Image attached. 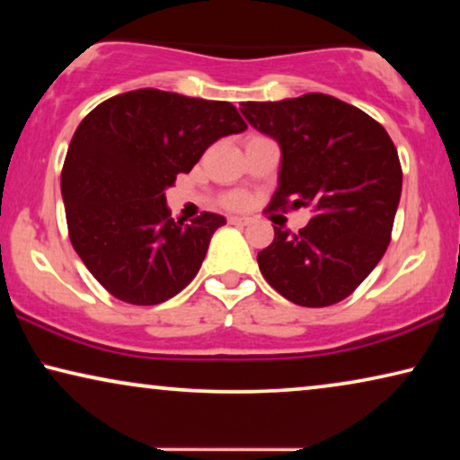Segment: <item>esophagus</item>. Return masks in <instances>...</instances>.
<instances>
[{
    "instance_id": "1",
    "label": "esophagus",
    "mask_w": 460,
    "mask_h": 460,
    "mask_svg": "<svg viewBox=\"0 0 460 460\" xmlns=\"http://www.w3.org/2000/svg\"><path fill=\"white\" fill-rule=\"evenodd\" d=\"M228 222H230L232 226H247V224H251V217H241V216H232V217H228Z\"/></svg>"
}]
</instances>
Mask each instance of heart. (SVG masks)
Returning <instances> with one entry per match:
<instances>
[{
    "label": "heart",
    "mask_w": 460,
    "mask_h": 460,
    "mask_svg": "<svg viewBox=\"0 0 460 460\" xmlns=\"http://www.w3.org/2000/svg\"><path fill=\"white\" fill-rule=\"evenodd\" d=\"M219 203H222L226 209H244V207L249 205V197L241 190H232L222 194Z\"/></svg>",
    "instance_id": "obj_1"
}]
</instances>
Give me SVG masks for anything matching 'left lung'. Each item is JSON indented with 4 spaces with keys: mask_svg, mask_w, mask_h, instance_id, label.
Returning a JSON list of instances; mask_svg holds the SVG:
<instances>
[{
    "mask_svg": "<svg viewBox=\"0 0 460 460\" xmlns=\"http://www.w3.org/2000/svg\"><path fill=\"white\" fill-rule=\"evenodd\" d=\"M244 119L280 144L268 209L310 207L297 234L274 228L257 253L268 285L304 307L349 297L392 241L402 165L392 137L367 112L326 93L280 102H241Z\"/></svg>",
    "mask_w": 460,
    "mask_h": 460,
    "instance_id": "obj_1",
    "label": "left lung"
}]
</instances>
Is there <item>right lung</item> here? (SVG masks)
Wrapping results in <instances>:
<instances>
[{"label": "right lung", "instance_id": "right-lung-1", "mask_svg": "<svg viewBox=\"0 0 460 460\" xmlns=\"http://www.w3.org/2000/svg\"><path fill=\"white\" fill-rule=\"evenodd\" d=\"M244 129L230 102L153 87L104 100L79 123L60 175L68 238L112 297L156 305L197 276L226 219L203 211L175 222L165 188Z\"/></svg>", "mask_w": 460, "mask_h": 460}]
</instances>
